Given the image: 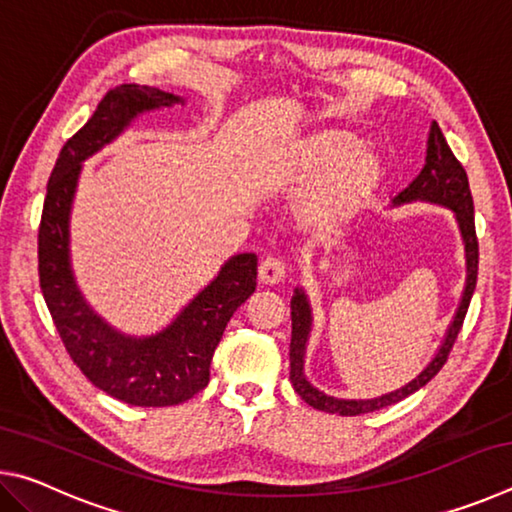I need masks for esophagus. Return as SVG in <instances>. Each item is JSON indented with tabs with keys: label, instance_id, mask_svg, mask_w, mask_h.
I'll return each mask as SVG.
<instances>
[{
	"label": "esophagus",
	"instance_id": "34e87169",
	"mask_svg": "<svg viewBox=\"0 0 512 512\" xmlns=\"http://www.w3.org/2000/svg\"><path fill=\"white\" fill-rule=\"evenodd\" d=\"M284 277H287V266H284L282 259L266 257L264 262L259 264V282L262 284L273 287V284H280Z\"/></svg>",
	"mask_w": 512,
	"mask_h": 512
}]
</instances>
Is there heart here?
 <instances>
[{
    "label": "heart",
    "instance_id": "1",
    "mask_svg": "<svg viewBox=\"0 0 512 512\" xmlns=\"http://www.w3.org/2000/svg\"><path fill=\"white\" fill-rule=\"evenodd\" d=\"M284 173L296 183H311L300 201L302 219L320 230H336L375 196L381 162L357 133L323 128L293 146Z\"/></svg>",
    "mask_w": 512,
    "mask_h": 512
}]
</instances>
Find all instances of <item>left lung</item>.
<instances>
[{
    "label": "left lung",
    "mask_w": 512,
    "mask_h": 512,
    "mask_svg": "<svg viewBox=\"0 0 512 512\" xmlns=\"http://www.w3.org/2000/svg\"><path fill=\"white\" fill-rule=\"evenodd\" d=\"M415 201L443 205L447 210H452L465 244V266H467L465 289H463L461 302H458V309L452 318V323L447 327L445 339L440 343L438 352L433 354V359L427 363V368H424L418 377L411 379L409 384L395 388L391 393L370 397V400H341V397L325 395L323 391H318L316 386H311L309 379L305 377V352H307L311 325H314V316H311V305L305 289L298 287L293 291V298H291V350H289L291 375L289 377H291L293 388H296V393L318 411H327L334 415H361V413L379 411L384 409V406H391L395 402L404 400V397L420 391L427 381H431L438 375V370L445 366L449 350H452L458 332H461L467 307H470L472 293L476 287V271H479V241H476V230H474V203H472L470 183H467V173L463 169V164L456 160L452 149L447 146L445 135L440 131L436 121H433L429 131L427 160H424V167L418 176L413 178V183L393 198V207L415 203Z\"/></svg>",
    "instance_id": "8db88e82"
}]
</instances>
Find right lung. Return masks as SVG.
Segmentation results:
<instances>
[{"label":"right lung","instance_id":"1","mask_svg":"<svg viewBox=\"0 0 512 512\" xmlns=\"http://www.w3.org/2000/svg\"><path fill=\"white\" fill-rule=\"evenodd\" d=\"M176 103L185 99L149 85L124 83L110 90L88 124L60 149L38 230L40 289L65 350L94 386L131 406H173L203 391L225 325L257 287V255H232L167 327L131 336L108 325L76 284L69 216L83 162L117 140L144 112Z\"/></svg>","mask_w":512,"mask_h":512}]
</instances>
